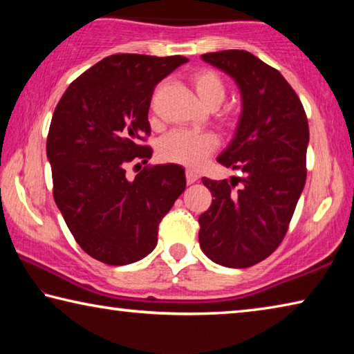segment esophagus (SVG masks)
Segmentation results:
<instances>
[{"instance_id":"obj_1","label":"esophagus","mask_w":354,"mask_h":354,"mask_svg":"<svg viewBox=\"0 0 354 354\" xmlns=\"http://www.w3.org/2000/svg\"><path fill=\"white\" fill-rule=\"evenodd\" d=\"M198 173H196L195 170H190L187 169L185 170V179H187V184H194L195 181H198Z\"/></svg>"}]
</instances>
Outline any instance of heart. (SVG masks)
<instances>
[{"mask_svg": "<svg viewBox=\"0 0 354 354\" xmlns=\"http://www.w3.org/2000/svg\"><path fill=\"white\" fill-rule=\"evenodd\" d=\"M190 82L194 86L201 103L215 109L226 97V87L217 71L212 68H198L190 75ZM227 122V117H223ZM218 147V137L212 133H195V131L176 129L167 134L159 142V156L167 162L181 164L185 167H200L209 154Z\"/></svg>", "mask_w": 354, "mask_h": 354, "instance_id": "obj_1", "label": "heart"}]
</instances>
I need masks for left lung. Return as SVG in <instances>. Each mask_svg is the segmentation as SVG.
I'll return each instance as SVG.
<instances>
[{"label":"left lung","instance_id":"1","mask_svg":"<svg viewBox=\"0 0 354 354\" xmlns=\"http://www.w3.org/2000/svg\"><path fill=\"white\" fill-rule=\"evenodd\" d=\"M201 59L234 77L242 92L237 133L217 162L243 176L203 178L214 200L198 218L200 245L220 266L247 268L270 256L289 230L306 183L308 117L284 76L251 53L225 50Z\"/></svg>","mask_w":354,"mask_h":354}]
</instances>
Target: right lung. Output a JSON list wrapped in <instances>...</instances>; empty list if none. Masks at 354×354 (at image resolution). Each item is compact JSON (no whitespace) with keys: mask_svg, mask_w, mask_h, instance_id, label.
<instances>
[{"mask_svg":"<svg viewBox=\"0 0 354 354\" xmlns=\"http://www.w3.org/2000/svg\"><path fill=\"white\" fill-rule=\"evenodd\" d=\"M187 61L107 56L70 84L53 113L46 137L53 196L80 247L107 266L151 253L160 220L185 189L179 165L148 164L134 179L127 167L151 158L145 142L154 87Z\"/></svg>","mask_w":354,"mask_h":354,"instance_id":"add662e5","label":"right lung"}]
</instances>
